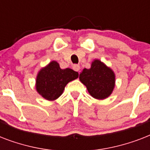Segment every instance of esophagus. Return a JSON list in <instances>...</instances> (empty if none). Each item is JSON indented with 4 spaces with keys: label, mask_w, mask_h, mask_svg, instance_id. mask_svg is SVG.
<instances>
[{
    "label": "esophagus",
    "mask_w": 150,
    "mask_h": 150,
    "mask_svg": "<svg viewBox=\"0 0 150 150\" xmlns=\"http://www.w3.org/2000/svg\"><path fill=\"white\" fill-rule=\"evenodd\" d=\"M72 68L75 71H79L80 66L79 65V64H74V65L72 66Z\"/></svg>",
    "instance_id": "1"
}]
</instances>
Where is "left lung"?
<instances>
[{"mask_svg":"<svg viewBox=\"0 0 150 150\" xmlns=\"http://www.w3.org/2000/svg\"><path fill=\"white\" fill-rule=\"evenodd\" d=\"M79 80L93 98L104 100L109 97L115 87V74L111 68L99 59H94L89 69L84 68Z\"/></svg>","mask_w":150,"mask_h":150,"instance_id":"obj_1","label":"left lung"}]
</instances>
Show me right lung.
<instances>
[{"label": "right lung", "instance_id": "obj_1", "mask_svg": "<svg viewBox=\"0 0 150 150\" xmlns=\"http://www.w3.org/2000/svg\"><path fill=\"white\" fill-rule=\"evenodd\" d=\"M78 77L77 71L71 68L61 69L56 61H52L37 73L36 89L45 100L53 101L61 96L68 82Z\"/></svg>", "mask_w": 150, "mask_h": 150}]
</instances>
